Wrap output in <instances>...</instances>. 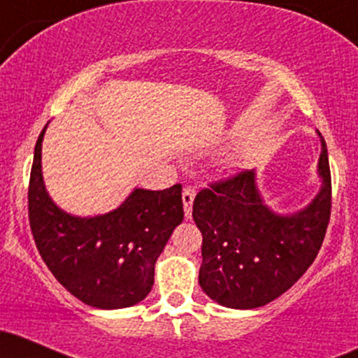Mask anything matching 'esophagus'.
Here are the masks:
<instances>
[{
    "label": "esophagus",
    "mask_w": 358,
    "mask_h": 358,
    "mask_svg": "<svg viewBox=\"0 0 358 358\" xmlns=\"http://www.w3.org/2000/svg\"><path fill=\"white\" fill-rule=\"evenodd\" d=\"M194 197L195 192L192 188H185L182 194V200H183V210H185V217L190 219L192 217V203H194Z\"/></svg>",
    "instance_id": "1"
}]
</instances>
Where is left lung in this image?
<instances>
[{
	"mask_svg": "<svg viewBox=\"0 0 358 358\" xmlns=\"http://www.w3.org/2000/svg\"><path fill=\"white\" fill-rule=\"evenodd\" d=\"M321 141L323 187L297 214L282 217L266 209L250 170L210 182L195 195L192 215L202 233L199 284L212 301L234 309L260 308L313 265L331 215V171Z\"/></svg>",
	"mask_w": 358,
	"mask_h": 358,
	"instance_id": "left-lung-1",
	"label": "left lung"
}]
</instances>
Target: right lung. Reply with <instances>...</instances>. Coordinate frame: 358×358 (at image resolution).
<instances>
[{
  "label": "right lung",
  "instance_id": "add662e5",
  "mask_svg": "<svg viewBox=\"0 0 358 358\" xmlns=\"http://www.w3.org/2000/svg\"><path fill=\"white\" fill-rule=\"evenodd\" d=\"M42 129L29 182V221L42 260L59 284L92 308H129L155 284V263L183 221L182 185L137 188L113 212L73 217L47 195L41 170Z\"/></svg>",
  "mask_w": 358,
  "mask_h": 358
}]
</instances>
